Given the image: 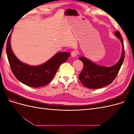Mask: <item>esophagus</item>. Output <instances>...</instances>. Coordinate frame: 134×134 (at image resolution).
Segmentation results:
<instances>
[{
    "instance_id": "esophagus-1",
    "label": "esophagus",
    "mask_w": 134,
    "mask_h": 134,
    "mask_svg": "<svg viewBox=\"0 0 134 134\" xmlns=\"http://www.w3.org/2000/svg\"><path fill=\"white\" fill-rule=\"evenodd\" d=\"M77 54H78V51H77L75 50L72 51L71 52V55L72 57H75V56H76L77 55Z\"/></svg>"
}]
</instances>
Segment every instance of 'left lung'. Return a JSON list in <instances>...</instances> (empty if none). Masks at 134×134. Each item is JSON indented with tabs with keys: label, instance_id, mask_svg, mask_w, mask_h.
<instances>
[{
	"label": "left lung",
	"instance_id": "left-lung-1",
	"mask_svg": "<svg viewBox=\"0 0 134 134\" xmlns=\"http://www.w3.org/2000/svg\"><path fill=\"white\" fill-rule=\"evenodd\" d=\"M115 35L120 39L122 44V54L120 60L111 67L99 66L84 57L79 59L83 63V68L79 75V79L83 86L91 89H98L111 84L118 74L125 58V49L123 39L119 31Z\"/></svg>",
	"mask_w": 134,
	"mask_h": 134
}]
</instances>
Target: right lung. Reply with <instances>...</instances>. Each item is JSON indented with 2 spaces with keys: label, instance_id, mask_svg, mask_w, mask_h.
Here are the masks:
<instances>
[{
  "label": "right lung",
  "instance_id": "add662e5",
  "mask_svg": "<svg viewBox=\"0 0 134 134\" xmlns=\"http://www.w3.org/2000/svg\"><path fill=\"white\" fill-rule=\"evenodd\" d=\"M10 35L7 43V55L13 74L19 81L27 86L38 88L49 83L54 77L59 66L69 57V52H61L39 66H30L22 63L16 58L10 44Z\"/></svg>",
  "mask_w": 134,
  "mask_h": 134
}]
</instances>
